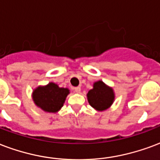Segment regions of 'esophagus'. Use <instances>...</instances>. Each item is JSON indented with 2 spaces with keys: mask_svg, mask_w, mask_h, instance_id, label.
<instances>
[{
  "mask_svg": "<svg viewBox=\"0 0 160 160\" xmlns=\"http://www.w3.org/2000/svg\"><path fill=\"white\" fill-rule=\"evenodd\" d=\"M74 91L76 93H80V87H75V88H74Z\"/></svg>",
  "mask_w": 160,
  "mask_h": 160,
  "instance_id": "1",
  "label": "esophagus"
}]
</instances>
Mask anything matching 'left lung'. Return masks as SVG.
I'll return each mask as SVG.
<instances>
[{"instance_id":"8db88e82","label":"left lung","mask_w":160,"mask_h":160,"mask_svg":"<svg viewBox=\"0 0 160 160\" xmlns=\"http://www.w3.org/2000/svg\"><path fill=\"white\" fill-rule=\"evenodd\" d=\"M88 102L94 109L104 111L111 107L114 102L115 94L113 89L104 83L102 80L96 81L93 88L86 94Z\"/></svg>"}]
</instances>
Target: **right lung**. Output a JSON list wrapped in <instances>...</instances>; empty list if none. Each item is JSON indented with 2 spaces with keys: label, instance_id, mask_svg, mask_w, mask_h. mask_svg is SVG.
Segmentation results:
<instances>
[{
  "label": "right lung",
  "instance_id": "add662e5",
  "mask_svg": "<svg viewBox=\"0 0 160 160\" xmlns=\"http://www.w3.org/2000/svg\"><path fill=\"white\" fill-rule=\"evenodd\" d=\"M68 94V88L59 87L58 85L50 82L33 90L32 99L35 105L45 112L56 113L62 108Z\"/></svg>",
  "mask_w": 160,
  "mask_h": 160
}]
</instances>
